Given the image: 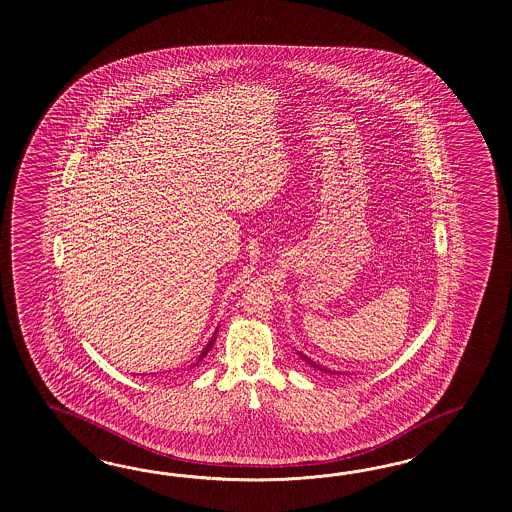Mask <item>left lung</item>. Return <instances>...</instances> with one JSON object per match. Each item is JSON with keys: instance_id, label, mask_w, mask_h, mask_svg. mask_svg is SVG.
<instances>
[{"instance_id": "8db88e82", "label": "left lung", "mask_w": 512, "mask_h": 512, "mask_svg": "<svg viewBox=\"0 0 512 512\" xmlns=\"http://www.w3.org/2000/svg\"><path fill=\"white\" fill-rule=\"evenodd\" d=\"M297 354L301 356L302 360L308 364V366L314 367V369H319V371H323V373H328V375H347V373H341V371H334V369H328V367L321 366V364H317L314 362L312 358H308L306 354H302L301 351H297Z\"/></svg>"}]
</instances>
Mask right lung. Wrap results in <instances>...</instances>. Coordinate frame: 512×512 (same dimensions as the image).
Wrapping results in <instances>:
<instances>
[{"mask_svg": "<svg viewBox=\"0 0 512 512\" xmlns=\"http://www.w3.org/2000/svg\"><path fill=\"white\" fill-rule=\"evenodd\" d=\"M217 332H219V328H217V330H215V332H213V336H211V340L208 341V343H206V347H204V349H202V353H200V356H198L197 362H195V364H193V366H191V367L198 366V364H200V362H202V360H204V356H206V354L210 353V349H211V347H213V343H215V340H217Z\"/></svg>", "mask_w": 512, "mask_h": 512, "instance_id": "obj_1", "label": "right lung"}]
</instances>
